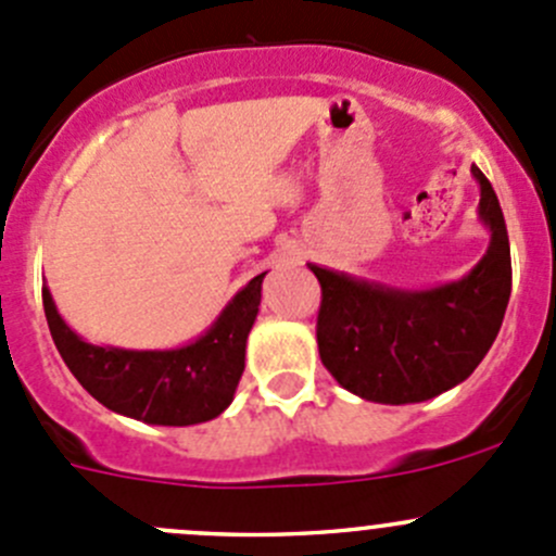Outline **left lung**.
I'll use <instances>...</instances> for the list:
<instances>
[{
	"instance_id": "8db88e82",
	"label": "left lung",
	"mask_w": 556,
	"mask_h": 556,
	"mask_svg": "<svg viewBox=\"0 0 556 556\" xmlns=\"http://www.w3.org/2000/svg\"><path fill=\"white\" fill-rule=\"evenodd\" d=\"M484 257L457 282L403 290L309 263L323 288L317 346L344 390L374 403H422L465 382L490 352L511 299V247L501 201L479 166Z\"/></svg>"
}]
</instances>
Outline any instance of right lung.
Segmentation results:
<instances>
[{
	"label": "right lung",
	"instance_id": "add662e5",
	"mask_svg": "<svg viewBox=\"0 0 556 556\" xmlns=\"http://www.w3.org/2000/svg\"><path fill=\"white\" fill-rule=\"evenodd\" d=\"M263 277L266 271L252 277L199 339L177 350L88 344L64 323L48 288H42V306L66 368L102 406L139 422L185 428L210 422L231 406Z\"/></svg>",
	"mask_w": 556,
	"mask_h": 556
}]
</instances>
